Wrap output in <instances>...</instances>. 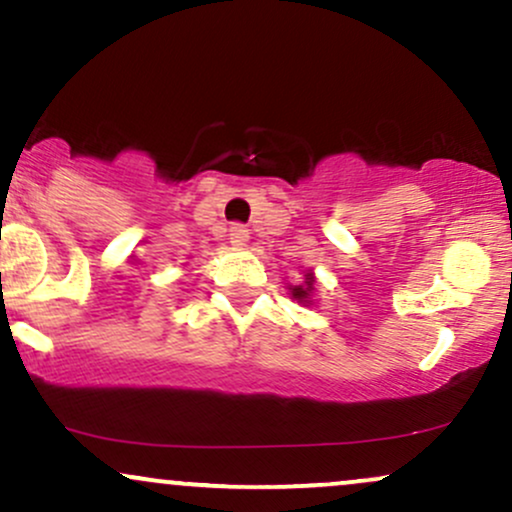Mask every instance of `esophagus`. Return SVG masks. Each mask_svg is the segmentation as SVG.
Listing matches in <instances>:
<instances>
[{
	"label": "esophagus",
	"mask_w": 512,
	"mask_h": 512,
	"mask_svg": "<svg viewBox=\"0 0 512 512\" xmlns=\"http://www.w3.org/2000/svg\"><path fill=\"white\" fill-rule=\"evenodd\" d=\"M250 238V231L245 226H240V223H233L231 231H228V240H231L233 248H243L245 243H248Z\"/></svg>",
	"instance_id": "obj_1"
}]
</instances>
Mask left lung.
<instances>
[{"instance_id":"obj_1","label":"left lung","mask_w":512,"mask_h":512,"mask_svg":"<svg viewBox=\"0 0 512 512\" xmlns=\"http://www.w3.org/2000/svg\"><path fill=\"white\" fill-rule=\"evenodd\" d=\"M313 284H315V276L308 272V274H305L303 286H293V289H291V296L296 298L298 303H313V301H310V293L315 291V289H313Z\"/></svg>"}]
</instances>
